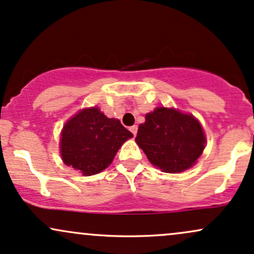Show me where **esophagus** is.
I'll use <instances>...</instances> for the list:
<instances>
[{"instance_id":"esophagus-1","label":"esophagus","mask_w":254,"mask_h":254,"mask_svg":"<svg viewBox=\"0 0 254 254\" xmlns=\"http://www.w3.org/2000/svg\"><path fill=\"white\" fill-rule=\"evenodd\" d=\"M137 129H138V127H137V125H133V127H130V131H131V132H132V135H133V136H136V133H137Z\"/></svg>"}]
</instances>
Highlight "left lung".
<instances>
[{"instance_id": "left-lung-1", "label": "left lung", "mask_w": 254, "mask_h": 254, "mask_svg": "<svg viewBox=\"0 0 254 254\" xmlns=\"http://www.w3.org/2000/svg\"><path fill=\"white\" fill-rule=\"evenodd\" d=\"M135 141L151 164L166 173L190 168L205 148L199 122L193 116L165 107H157L145 116Z\"/></svg>"}]
</instances>
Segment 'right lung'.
<instances>
[{"mask_svg": "<svg viewBox=\"0 0 254 254\" xmlns=\"http://www.w3.org/2000/svg\"><path fill=\"white\" fill-rule=\"evenodd\" d=\"M132 136L118 119L107 118L98 107L84 109L64 125L61 154L66 166L93 176L109 167L122 144Z\"/></svg>", "mask_w": 254, "mask_h": 254, "instance_id": "obj_1", "label": "right lung"}]
</instances>
